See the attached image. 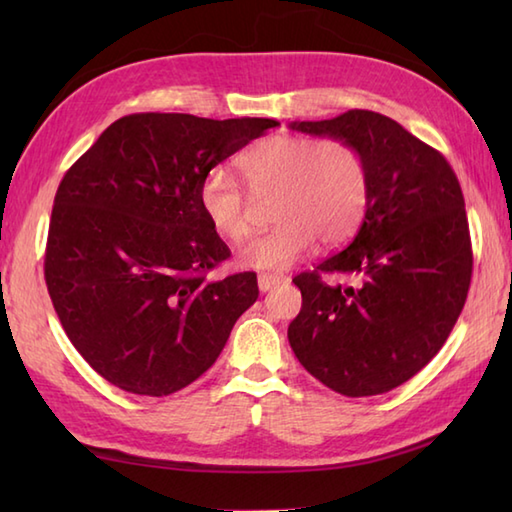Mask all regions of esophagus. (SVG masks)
Masks as SVG:
<instances>
[{
    "label": "esophagus",
    "instance_id": "esophagus-1",
    "mask_svg": "<svg viewBox=\"0 0 512 512\" xmlns=\"http://www.w3.org/2000/svg\"><path fill=\"white\" fill-rule=\"evenodd\" d=\"M281 281H284V277L264 273V275L257 277V286H259V290H262V292H268L270 288H275L277 284H281Z\"/></svg>",
    "mask_w": 512,
    "mask_h": 512
}]
</instances>
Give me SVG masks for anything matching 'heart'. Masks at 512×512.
Masks as SVG:
<instances>
[{
  "mask_svg": "<svg viewBox=\"0 0 512 512\" xmlns=\"http://www.w3.org/2000/svg\"><path fill=\"white\" fill-rule=\"evenodd\" d=\"M255 198L273 200L268 233L239 248L237 262L253 270H284L317 242L339 244L361 224L369 202V171L354 145L341 138L270 136L239 158ZM200 206L217 233L244 239L253 226V200L226 169L200 184Z\"/></svg>",
  "mask_w": 512,
  "mask_h": 512,
  "instance_id": "b5f03b06",
  "label": "heart"
}]
</instances>
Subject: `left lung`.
I'll list each match as a JSON object with an SVG mask.
<instances>
[{
	"label": "left lung",
	"mask_w": 512,
	"mask_h": 512,
	"mask_svg": "<svg viewBox=\"0 0 512 512\" xmlns=\"http://www.w3.org/2000/svg\"><path fill=\"white\" fill-rule=\"evenodd\" d=\"M290 129L347 140L369 171L365 220L352 242L292 279L303 303L290 347L343 396L385 394L440 352L469 295L473 250L460 182L440 151L383 114L350 110ZM323 274H352L359 286L328 285Z\"/></svg>",
	"instance_id": "8db88e82"
}]
</instances>
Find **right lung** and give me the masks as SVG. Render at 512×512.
I'll return each mask as SVG.
<instances>
[{
	"instance_id": "right-lung-1",
	"label": "right lung",
	"mask_w": 512,
	"mask_h": 512,
	"mask_svg": "<svg viewBox=\"0 0 512 512\" xmlns=\"http://www.w3.org/2000/svg\"><path fill=\"white\" fill-rule=\"evenodd\" d=\"M273 118L129 114L65 171L54 195L46 286L65 334L107 383L169 396L209 369L259 295L200 206L209 171Z\"/></svg>"
}]
</instances>
